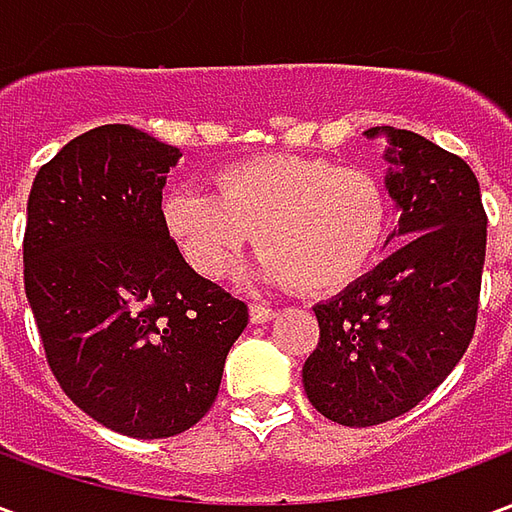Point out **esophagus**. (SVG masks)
<instances>
[{"mask_svg": "<svg viewBox=\"0 0 512 512\" xmlns=\"http://www.w3.org/2000/svg\"><path fill=\"white\" fill-rule=\"evenodd\" d=\"M274 315H277V310H271L266 304H252V307H249V318H252V323H268Z\"/></svg>", "mask_w": 512, "mask_h": 512, "instance_id": "34e87169", "label": "esophagus"}]
</instances>
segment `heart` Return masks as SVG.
<instances>
[{
	"instance_id": "1",
	"label": "heart",
	"mask_w": 512,
	"mask_h": 512,
	"mask_svg": "<svg viewBox=\"0 0 512 512\" xmlns=\"http://www.w3.org/2000/svg\"><path fill=\"white\" fill-rule=\"evenodd\" d=\"M213 191L172 189L161 200L164 233L205 279L224 277L255 233L257 282L332 293L376 260L392 219L384 180L326 158L233 161L213 172Z\"/></svg>"
}]
</instances>
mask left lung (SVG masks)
Instances as JSON below:
<instances>
[{"label":"left lung","instance_id":"8db88e82","mask_svg":"<svg viewBox=\"0 0 512 512\" xmlns=\"http://www.w3.org/2000/svg\"><path fill=\"white\" fill-rule=\"evenodd\" d=\"M389 139V197L403 244L354 285L315 304L318 348L301 381L323 417L370 428L406 414L450 376L472 343L485 263L480 183L469 164L425 136L378 126Z\"/></svg>","mask_w":512,"mask_h":512}]
</instances>
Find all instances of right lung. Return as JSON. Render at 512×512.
I'll list each match as a JSON object with an SVG mask.
<instances>
[{
    "label": "right lung",
    "mask_w": 512,
    "mask_h": 512,
    "mask_svg": "<svg viewBox=\"0 0 512 512\" xmlns=\"http://www.w3.org/2000/svg\"><path fill=\"white\" fill-rule=\"evenodd\" d=\"M178 158L139 128L98 126L40 167L27 202L24 290L46 362L84 414L134 439L208 414L249 321L164 233Z\"/></svg>",
    "instance_id": "obj_1"
}]
</instances>
